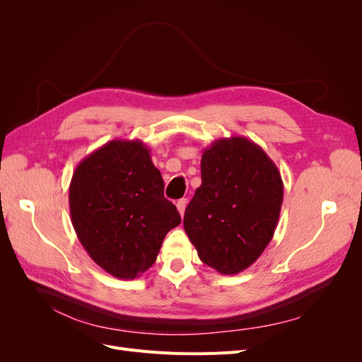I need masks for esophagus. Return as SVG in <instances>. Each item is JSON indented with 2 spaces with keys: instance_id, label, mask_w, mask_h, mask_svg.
Instances as JSON below:
<instances>
[{
  "instance_id": "esophagus-1",
  "label": "esophagus",
  "mask_w": 362,
  "mask_h": 362,
  "mask_svg": "<svg viewBox=\"0 0 362 362\" xmlns=\"http://www.w3.org/2000/svg\"><path fill=\"white\" fill-rule=\"evenodd\" d=\"M185 206H187V199L182 198V199L177 201V208H178V211H180V214H181V216H182V214H184V211H185Z\"/></svg>"
}]
</instances>
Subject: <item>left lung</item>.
Masks as SVG:
<instances>
[{"instance_id":"8db88e82","label":"left lung","mask_w":362,"mask_h":362,"mask_svg":"<svg viewBox=\"0 0 362 362\" xmlns=\"http://www.w3.org/2000/svg\"><path fill=\"white\" fill-rule=\"evenodd\" d=\"M202 184L185 208L184 229L202 262L235 275L275 234L284 198L276 164L254 141L218 139L201 160Z\"/></svg>"}]
</instances>
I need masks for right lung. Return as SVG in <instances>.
I'll list each match as a JSON object with an SVG mask.
<instances>
[{
    "label": "right lung",
    "instance_id": "add662e5",
    "mask_svg": "<svg viewBox=\"0 0 362 362\" xmlns=\"http://www.w3.org/2000/svg\"><path fill=\"white\" fill-rule=\"evenodd\" d=\"M140 140H112L76 166L69 185L74 229L87 254L112 276L134 279L154 264L181 217Z\"/></svg>",
    "mask_w": 362,
    "mask_h": 362
}]
</instances>
